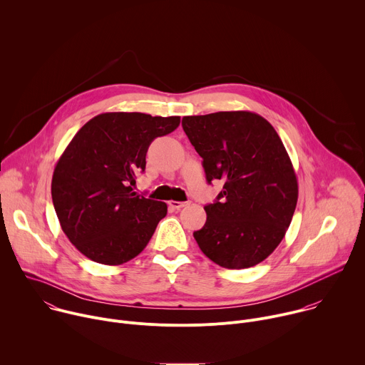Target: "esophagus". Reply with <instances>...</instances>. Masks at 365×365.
Here are the masks:
<instances>
[{
  "label": "esophagus",
  "instance_id": "esophagus-1",
  "mask_svg": "<svg viewBox=\"0 0 365 365\" xmlns=\"http://www.w3.org/2000/svg\"><path fill=\"white\" fill-rule=\"evenodd\" d=\"M187 205H189V202H178V200H170L169 202V207H172L175 210H180L182 207H185Z\"/></svg>",
  "mask_w": 365,
  "mask_h": 365
}]
</instances>
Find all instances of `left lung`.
I'll return each instance as SVG.
<instances>
[{"instance_id":"left-lung-1","label":"left lung","mask_w":365,"mask_h":365,"mask_svg":"<svg viewBox=\"0 0 365 365\" xmlns=\"http://www.w3.org/2000/svg\"><path fill=\"white\" fill-rule=\"evenodd\" d=\"M182 128L203 159L206 180L223 182L206 205V223L193 232L200 251L227 269L267 259L281 244L298 200L288 152L269 123L252 111L185 115Z\"/></svg>"}]
</instances>
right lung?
Returning a JSON list of instances; mask_svg holds the SVG:
<instances>
[{"instance_id": "right-lung-1", "label": "right lung", "mask_w": 365, "mask_h": 365, "mask_svg": "<svg viewBox=\"0 0 365 365\" xmlns=\"http://www.w3.org/2000/svg\"><path fill=\"white\" fill-rule=\"evenodd\" d=\"M179 123V115L101 113L71 139L54 168L51 196L63 232L84 257L121 265L146 248L168 205L132 186L150 143Z\"/></svg>"}]
</instances>
